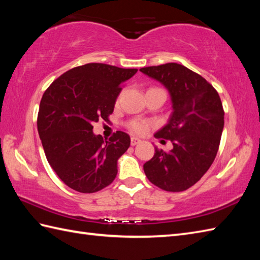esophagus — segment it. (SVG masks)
Wrapping results in <instances>:
<instances>
[{
    "label": "esophagus",
    "instance_id": "obj_1",
    "mask_svg": "<svg viewBox=\"0 0 260 260\" xmlns=\"http://www.w3.org/2000/svg\"><path fill=\"white\" fill-rule=\"evenodd\" d=\"M140 143H142V141L140 139H137V137H132V139H131V145L132 146H135L137 144H140Z\"/></svg>",
    "mask_w": 260,
    "mask_h": 260
}]
</instances>
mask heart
<instances>
[{
  "mask_svg": "<svg viewBox=\"0 0 260 260\" xmlns=\"http://www.w3.org/2000/svg\"><path fill=\"white\" fill-rule=\"evenodd\" d=\"M129 128L136 134H145L148 129V123L145 120L134 119L129 123Z\"/></svg>",
  "mask_w": 260,
  "mask_h": 260,
  "instance_id": "obj_1",
  "label": "heart"
}]
</instances>
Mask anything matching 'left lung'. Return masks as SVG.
<instances>
[{
    "mask_svg": "<svg viewBox=\"0 0 260 260\" xmlns=\"http://www.w3.org/2000/svg\"><path fill=\"white\" fill-rule=\"evenodd\" d=\"M140 71L167 88L173 108L168 124L154 134L170 140L173 148H155L144 164L145 175L159 189L184 191L202 178L217 155L224 125L221 99L203 77L182 64L170 62Z\"/></svg>",
    "mask_w": 260,
    "mask_h": 260,
    "instance_id": "8db88e82",
    "label": "left lung"
}]
</instances>
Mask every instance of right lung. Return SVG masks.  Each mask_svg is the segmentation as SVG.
Here are the masks:
<instances>
[{
  "instance_id": "add662e5",
  "label": "right lung",
  "mask_w": 260,
  "mask_h": 260,
  "mask_svg": "<svg viewBox=\"0 0 260 260\" xmlns=\"http://www.w3.org/2000/svg\"><path fill=\"white\" fill-rule=\"evenodd\" d=\"M137 69L87 63L68 70L45 91L38 114V132L50 167L73 190L93 193L117 175V161L131 137L117 131L108 141L92 132L93 123L108 120L120 85Z\"/></svg>"
}]
</instances>
